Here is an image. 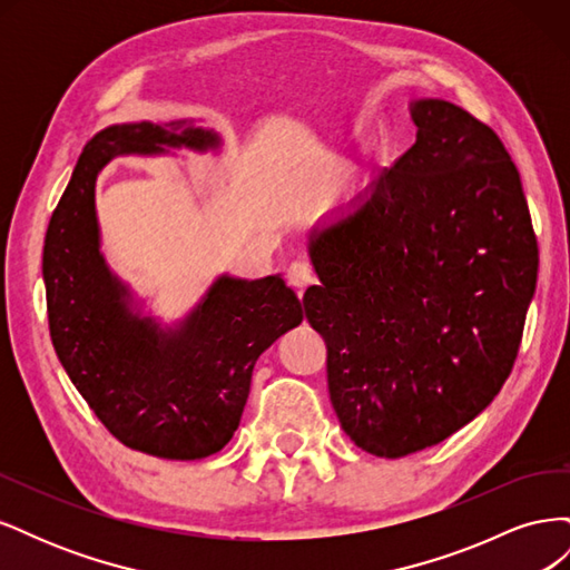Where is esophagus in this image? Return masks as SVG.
Wrapping results in <instances>:
<instances>
[{"label": "esophagus", "mask_w": 570, "mask_h": 570, "mask_svg": "<svg viewBox=\"0 0 570 570\" xmlns=\"http://www.w3.org/2000/svg\"><path fill=\"white\" fill-rule=\"evenodd\" d=\"M287 281H289L292 287L297 289V295L302 297L304 289L314 283V271H312V266L304 264V262H295L287 268Z\"/></svg>", "instance_id": "esophagus-1"}]
</instances>
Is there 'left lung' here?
Masks as SVG:
<instances>
[{
    "mask_svg": "<svg viewBox=\"0 0 570 570\" xmlns=\"http://www.w3.org/2000/svg\"><path fill=\"white\" fill-rule=\"evenodd\" d=\"M416 142L306 252L304 312L327 390L361 450L400 459L485 411L509 377L538 283L521 176L497 132L444 99H413Z\"/></svg>",
    "mask_w": 570,
    "mask_h": 570,
    "instance_id": "1",
    "label": "left lung"
}]
</instances>
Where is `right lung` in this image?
I'll use <instances>...</instances> for the list:
<instances>
[{"label": "right lung", "mask_w": 570, "mask_h": 570, "mask_svg": "<svg viewBox=\"0 0 570 570\" xmlns=\"http://www.w3.org/2000/svg\"><path fill=\"white\" fill-rule=\"evenodd\" d=\"M220 147V132L193 118L107 126L85 145L45 237L49 333L63 371L114 438L159 459L195 461L230 442L256 358L304 312L281 275L220 273L180 318L154 316L101 252L95 187L116 157Z\"/></svg>", "instance_id": "add662e5"}]
</instances>
